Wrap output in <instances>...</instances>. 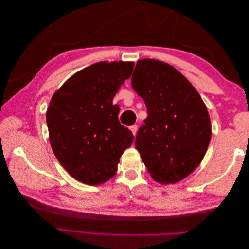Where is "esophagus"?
I'll return each instance as SVG.
<instances>
[{
  "label": "esophagus",
  "mask_w": 249,
  "mask_h": 249,
  "mask_svg": "<svg viewBox=\"0 0 249 249\" xmlns=\"http://www.w3.org/2000/svg\"><path fill=\"white\" fill-rule=\"evenodd\" d=\"M130 130L132 131V133H133L134 136H136V134H137V130H138V126H137L136 124H134V125L130 126Z\"/></svg>",
  "instance_id": "obj_1"
}]
</instances>
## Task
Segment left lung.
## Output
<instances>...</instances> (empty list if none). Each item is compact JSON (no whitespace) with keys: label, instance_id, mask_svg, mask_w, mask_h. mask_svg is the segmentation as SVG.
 I'll return each mask as SVG.
<instances>
[{"label":"left lung","instance_id":"left-lung-1","mask_svg":"<svg viewBox=\"0 0 249 249\" xmlns=\"http://www.w3.org/2000/svg\"><path fill=\"white\" fill-rule=\"evenodd\" d=\"M132 87L147 109L135 145L156 182L176 184L207 153L212 129L206 104L185 76L159 60H138Z\"/></svg>","mask_w":249,"mask_h":249}]
</instances>
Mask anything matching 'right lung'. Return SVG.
I'll return each mask as SVG.
<instances>
[{"label": "right lung", "mask_w": 249, "mask_h": 249, "mask_svg": "<svg viewBox=\"0 0 249 249\" xmlns=\"http://www.w3.org/2000/svg\"><path fill=\"white\" fill-rule=\"evenodd\" d=\"M133 62H97L79 71L53 94L47 111L51 146L79 182L96 186L115 176L134 136L118 120L113 99L133 71Z\"/></svg>", "instance_id": "1"}]
</instances>
